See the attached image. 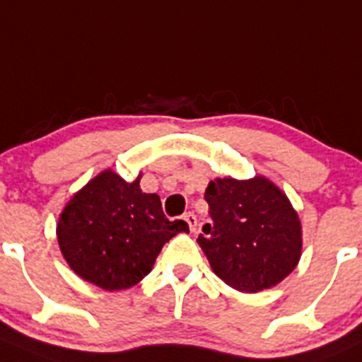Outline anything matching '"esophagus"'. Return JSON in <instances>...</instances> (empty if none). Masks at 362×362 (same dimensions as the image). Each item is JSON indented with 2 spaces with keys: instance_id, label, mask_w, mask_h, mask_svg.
<instances>
[{
  "instance_id": "obj_1",
  "label": "esophagus",
  "mask_w": 362,
  "mask_h": 362,
  "mask_svg": "<svg viewBox=\"0 0 362 362\" xmlns=\"http://www.w3.org/2000/svg\"><path fill=\"white\" fill-rule=\"evenodd\" d=\"M183 218L187 220L188 227H190V230H192V233H194V230L197 229V216H195L192 211H188V213H185Z\"/></svg>"
}]
</instances>
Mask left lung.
I'll return each instance as SVG.
<instances>
[{"label": "left lung", "mask_w": 362, "mask_h": 362, "mask_svg": "<svg viewBox=\"0 0 362 362\" xmlns=\"http://www.w3.org/2000/svg\"><path fill=\"white\" fill-rule=\"evenodd\" d=\"M211 222L197 242L226 284L256 293L290 275L300 259V222L290 201L264 177H223L206 188Z\"/></svg>", "instance_id": "1"}]
</instances>
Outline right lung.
I'll use <instances>...</instances> for the list:
<instances>
[{"mask_svg": "<svg viewBox=\"0 0 362 362\" xmlns=\"http://www.w3.org/2000/svg\"><path fill=\"white\" fill-rule=\"evenodd\" d=\"M185 220L165 216L156 194H144L139 179L127 183L105 170L69 201L57 226L58 245L76 274L103 290H126L153 268L161 247Z\"/></svg>", "mask_w": 362, "mask_h": 362, "instance_id": "1", "label": "right lung"}]
</instances>
